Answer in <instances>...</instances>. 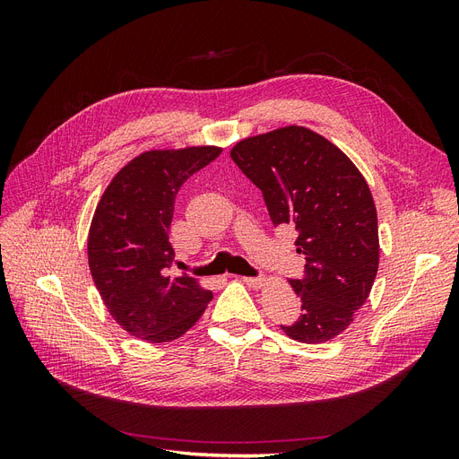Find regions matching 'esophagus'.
Listing matches in <instances>:
<instances>
[{
	"label": "esophagus",
	"mask_w": 459,
	"mask_h": 459,
	"mask_svg": "<svg viewBox=\"0 0 459 459\" xmlns=\"http://www.w3.org/2000/svg\"><path fill=\"white\" fill-rule=\"evenodd\" d=\"M241 280L248 285V287H253V289H258V287H262L264 285V277H241Z\"/></svg>",
	"instance_id": "esophagus-1"
}]
</instances>
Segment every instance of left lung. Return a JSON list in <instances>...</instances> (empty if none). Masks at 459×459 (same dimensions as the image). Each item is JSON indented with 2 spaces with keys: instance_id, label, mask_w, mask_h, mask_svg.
<instances>
[{
  "instance_id": "8db88e82",
  "label": "left lung",
  "mask_w": 459,
  "mask_h": 459,
  "mask_svg": "<svg viewBox=\"0 0 459 459\" xmlns=\"http://www.w3.org/2000/svg\"><path fill=\"white\" fill-rule=\"evenodd\" d=\"M231 159L262 191L273 226L297 231L304 275L289 280L300 299L290 339L317 344L349 327L379 268L377 211L368 182L344 152L302 126L247 137Z\"/></svg>"
}]
</instances>
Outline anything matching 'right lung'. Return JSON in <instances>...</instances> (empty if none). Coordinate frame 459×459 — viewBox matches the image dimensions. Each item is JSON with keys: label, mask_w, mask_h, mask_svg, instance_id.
I'll use <instances>...</instances> for the list:
<instances>
[{"label": "right lung", "mask_w": 459, "mask_h": 459, "mask_svg": "<svg viewBox=\"0 0 459 459\" xmlns=\"http://www.w3.org/2000/svg\"><path fill=\"white\" fill-rule=\"evenodd\" d=\"M220 152L211 145L142 152L113 178L95 208L88 238L91 277L110 316L137 339L182 337L212 300L189 273L170 275L169 230L179 187Z\"/></svg>", "instance_id": "1"}]
</instances>
